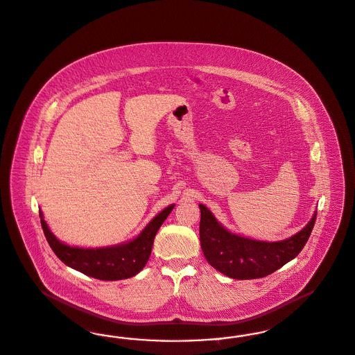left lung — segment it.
I'll return each instance as SVG.
<instances>
[{
  "label": "left lung",
  "mask_w": 355,
  "mask_h": 355,
  "mask_svg": "<svg viewBox=\"0 0 355 355\" xmlns=\"http://www.w3.org/2000/svg\"><path fill=\"white\" fill-rule=\"evenodd\" d=\"M200 208V246L208 263L233 279H257L281 269L304 248L316 215L306 227L283 241H259L230 232L206 206Z\"/></svg>",
  "instance_id": "1"
}]
</instances>
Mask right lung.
<instances>
[{"label": "right lung", "instance_id": "right-lung-1", "mask_svg": "<svg viewBox=\"0 0 355 355\" xmlns=\"http://www.w3.org/2000/svg\"><path fill=\"white\" fill-rule=\"evenodd\" d=\"M174 205L162 209L134 240L105 248H77L64 244L53 233L39 211L40 223L51 249L67 266L99 281L127 279L140 272L149 259L155 236Z\"/></svg>", "mask_w": 355, "mask_h": 355}]
</instances>
